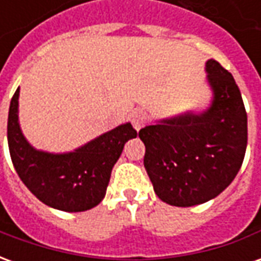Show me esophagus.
<instances>
[{"mask_svg": "<svg viewBox=\"0 0 261 261\" xmlns=\"http://www.w3.org/2000/svg\"><path fill=\"white\" fill-rule=\"evenodd\" d=\"M131 123L137 131H140L144 125V112L142 110H134L131 113Z\"/></svg>", "mask_w": 261, "mask_h": 261, "instance_id": "obj_1", "label": "esophagus"}]
</instances>
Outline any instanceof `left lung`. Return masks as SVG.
Returning a JSON list of instances; mask_svg holds the SVG:
<instances>
[{"label":"left lung","mask_w":261,"mask_h":261,"mask_svg":"<svg viewBox=\"0 0 261 261\" xmlns=\"http://www.w3.org/2000/svg\"><path fill=\"white\" fill-rule=\"evenodd\" d=\"M205 72L213 93L207 109L161 119L138 133L153 192L175 207H192L221 194L246 152L247 114L233 76L213 59Z\"/></svg>","instance_id":"1"}]
</instances>
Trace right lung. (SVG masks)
Listing matches in <instances>:
<instances>
[{
    "instance_id": "obj_1",
    "label": "right lung",
    "mask_w": 261,
    "mask_h": 261,
    "mask_svg": "<svg viewBox=\"0 0 261 261\" xmlns=\"http://www.w3.org/2000/svg\"><path fill=\"white\" fill-rule=\"evenodd\" d=\"M19 88L11 100L8 147L16 173L46 205L67 213L96 207L106 194L112 169L124 144L137 137L131 123H124L69 152L36 149L26 140L19 124Z\"/></svg>"
}]
</instances>
